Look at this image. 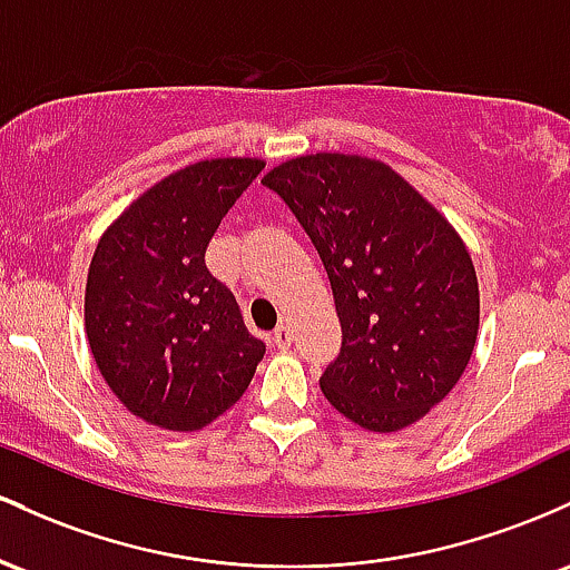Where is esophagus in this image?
<instances>
[{
	"label": "esophagus",
	"mask_w": 570,
	"mask_h": 570,
	"mask_svg": "<svg viewBox=\"0 0 570 570\" xmlns=\"http://www.w3.org/2000/svg\"><path fill=\"white\" fill-rule=\"evenodd\" d=\"M272 342H274V347H277V350L291 347V342H293L291 325H277V328L272 331Z\"/></svg>",
	"instance_id": "esophagus-1"
}]
</instances>
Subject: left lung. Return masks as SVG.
<instances>
[{
  "label": "left lung",
  "mask_w": 570,
  "mask_h": 570,
  "mask_svg": "<svg viewBox=\"0 0 570 570\" xmlns=\"http://www.w3.org/2000/svg\"><path fill=\"white\" fill-rule=\"evenodd\" d=\"M328 272L342 353L320 390L355 425L423 420L469 366L479 283L452 223L393 166L353 153L296 156L266 171Z\"/></svg>",
  "instance_id": "1"
}]
</instances>
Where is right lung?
Wrapping results in <instances>:
<instances>
[{
  "label": "right lung",
  "instance_id": "1",
  "mask_svg": "<svg viewBox=\"0 0 570 570\" xmlns=\"http://www.w3.org/2000/svg\"><path fill=\"white\" fill-rule=\"evenodd\" d=\"M261 158L196 161L150 185L101 234L86 279V336L107 387L134 417L202 431L264 361L239 304L204 264L209 239Z\"/></svg>",
  "mask_w": 570,
  "mask_h": 570
}]
</instances>
